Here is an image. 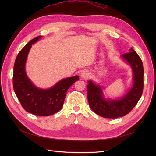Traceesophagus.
<instances>
[{
	"instance_id": "esophagus-1",
	"label": "esophagus",
	"mask_w": 156,
	"mask_h": 156,
	"mask_svg": "<svg viewBox=\"0 0 156 156\" xmlns=\"http://www.w3.org/2000/svg\"><path fill=\"white\" fill-rule=\"evenodd\" d=\"M89 75H90V73H89L88 72H87V71H83V72H82L81 73V77L83 79H85L88 78Z\"/></svg>"
}]
</instances>
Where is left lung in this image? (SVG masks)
Masks as SVG:
<instances>
[{
	"instance_id": "obj_1",
	"label": "left lung",
	"mask_w": 156,
	"mask_h": 156,
	"mask_svg": "<svg viewBox=\"0 0 156 156\" xmlns=\"http://www.w3.org/2000/svg\"><path fill=\"white\" fill-rule=\"evenodd\" d=\"M121 56L131 66L133 84L120 100H105L101 87L92 81H89L87 85L89 106L97 115L107 119H116L128 114L135 107L143 94L144 69L142 60L132 48L130 52Z\"/></svg>"
}]
</instances>
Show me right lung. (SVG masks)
Wrapping results in <instances>:
<instances>
[{"instance_id":"add662e5","label":"right lung","mask_w":156,"mask_h":156,"mask_svg":"<svg viewBox=\"0 0 156 156\" xmlns=\"http://www.w3.org/2000/svg\"><path fill=\"white\" fill-rule=\"evenodd\" d=\"M41 37L30 40L17 55L13 66V87L26 111L36 116H48L62 108L68 88L79 78L76 75L62 79L49 89L38 88L32 83L26 74L25 63L32 45Z\"/></svg>"}]
</instances>
